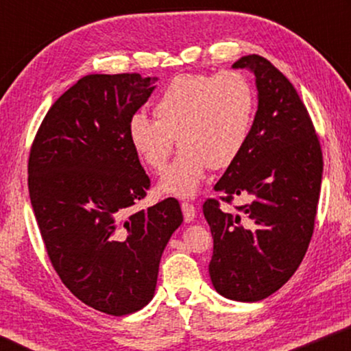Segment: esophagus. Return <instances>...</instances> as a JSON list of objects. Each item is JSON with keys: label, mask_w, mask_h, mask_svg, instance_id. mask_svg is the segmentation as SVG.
<instances>
[{"label": "esophagus", "mask_w": 351, "mask_h": 351, "mask_svg": "<svg viewBox=\"0 0 351 351\" xmlns=\"http://www.w3.org/2000/svg\"><path fill=\"white\" fill-rule=\"evenodd\" d=\"M182 213H184V220L186 223L191 222V220L195 219V214H196V209L193 204L190 203H182Z\"/></svg>", "instance_id": "1"}]
</instances>
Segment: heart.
<instances>
[{
    "label": "heart",
    "instance_id": "obj_1",
    "mask_svg": "<svg viewBox=\"0 0 351 351\" xmlns=\"http://www.w3.org/2000/svg\"><path fill=\"white\" fill-rule=\"evenodd\" d=\"M254 113V89L238 71L179 75L153 104L155 119L134 114L128 136L136 155L156 172L165 169L179 138L182 152L162 174L160 191L190 198L209 167L222 171L238 160L251 136Z\"/></svg>",
    "mask_w": 351,
    "mask_h": 351
}]
</instances>
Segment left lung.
Instances as JSON below:
<instances>
[{"mask_svg": "<svg viewBox=\"0 0 351 351\" xmlns=\"http://www.w3.org/2000/svg\"><path fill=\"white\" fill-rule=\"evenodd\" d=\"M254 73L257 112L244 150L215 184L222 199L247 195L241 214L203 204L214 238L210 281L220 295L258 302L299 268L315 228L323 153L313 123L289 80L261 56L233 64Z\"/></svg>", "mask_w": 351, "mask_h": 351, "instance_id": "obj_1", "label": "left lung"}]
</instances>
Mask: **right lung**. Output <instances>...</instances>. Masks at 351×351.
<instances>
[{"mask_svg": "<svg viewBox=\"0 0 351 351\" xmlns=\"http://www.w3.org/2000/svg\"><path fill=\"white\" fill-rule=\"evenodd\" d=\"M156 81L81 78L49 108L28 160L32 208L52 267L71 294L113 316L153 299L162 251L184 222L174 198L128 214L150 189L128 124Z\"/></svg>", "mask_w": 351, "mask_h": 351, "instance_id": "right-lung-1", "label": "right lung"}]
</instances>
